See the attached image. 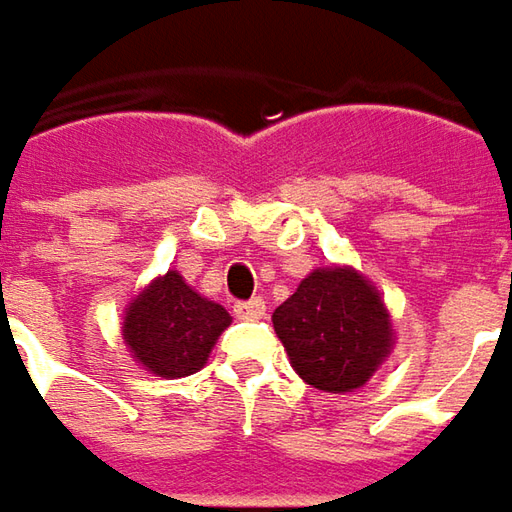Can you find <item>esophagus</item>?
<instances>
[{"instance_id":"34e87169","label":"esophagus","mask_w":512,"mask_h":512,"mask_svg":"<svg viewBox=\"0 0 512 512\" xmlns=\"http://www.w3.org/2000/svg\"><path fill=\"white\" fill-rule=\"evenodd\" d=\"M235 314L243 317V320H260V317L266 314V303H263L260 297H252V300H246V303H238V306H235Z\"/></svg>"}]
</instances>
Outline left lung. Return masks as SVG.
I'll return each instance as SVG.
<instances>
[{"label": "left lung", "mask_w": 512, "mask_h": 512, "mask_svg": "<svg viewBox=\"0 0 512 512\" xmlns=\"http://www.w3.org/2000/svg\"><path fill=\"white\" fill-rule=\"evenodd\" d=\"M291 368L317 391L345 394L374 377L394 348L377 286L351 266L314 269L272 314Z\"/></svg>", "instance_id": "left-lung-1"}]
</instances>
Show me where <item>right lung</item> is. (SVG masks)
<instances>
[{"mask_svg": "<svg viewBox=\"0 0 512 512\" xmlns=\"http://www.w3.org/2000/svg\"><path fill=\"white\" fill-rule=\"evenodd\" d=\"M229 323L221 303L201 297L178 272H167L127 306L121 331L135 362L155 377L178 379L201 371Z\"/></svg>", "mask_w": 512, "mask_h": 512, "instance_id": "right-lung-1", "label": "right lung"}]
</instances>
